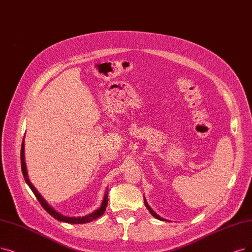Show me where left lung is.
I'll list each match as a JSON object with an SVG mask.
<instances>
[{
	"label": "left lung",
	"mask_w": 252,
	"mask_h": 252,
	"mask_svg": "<svg viewBox=\"0 0 252 252\" xmlns=\"http://www.w3.org/2000/svg\"><path fill=\"white\" fill-rule=\"evenodd\" d=\"M144 202H145V205H146L147 209H148V210L150 211V213H151V214H152V215H153V216H154L155 218H157V219H159V220H165V221H167L166 219H163L162 217H160L159 215H157V214H156V213L154 212V211H153L152 209H151V207H150V206L148 205V203H147V200H146V198H144Z\"/></svg>",
	"instance_id": "1"
}]
</instances>
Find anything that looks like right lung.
<instances>
[{"instance_id": "right-lung-1", "label": "right lung", "mask_w": 252, "mask_h": 252, "mask_svg": "<svg viewBox=\"0 0 252 252\" xmlns=\"http://www.w3.org/2000/svg\"><path fill=\"white\" fill-rule=\"evenodd\" d=\"M21 160H22V172H23V175H24V178H25V181L26 183L29 185V187L31 188V190L33 191V193L35 194V196L37 197V199L39 200V203L41 204V206L44 208V210L46 211V212L48 214L52 215L54 218H56L57 220L59 221H63V222H67V223H73V224H82V223H87V222H91V221H93L94 219H97L98 217L101 216L104 212H105V209L107 207V203H108V193L107 191L104 194V198L102 200V204L101 206H100L99 209H97L96 211H94L93 213L91 214H88L86 216H83V217H68V216H64L62 215L61 213L57 212V211L52 207L49 206L47 204L46 200L42 197V195L40 194L37 189L33 186V184L31 183V181L29 180V177H28V172H27V166H26V162H25V143L23 140L22 143V151H21Z\"/></svg>"}]
</instances>
